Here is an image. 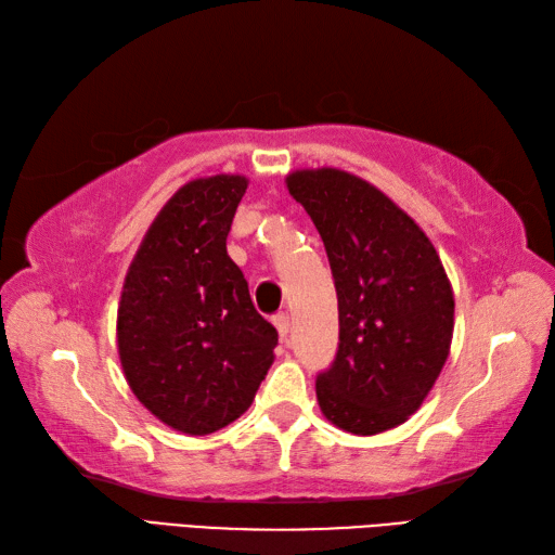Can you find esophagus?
<instances>
[{
	"mask_svg": "<svg viewBox=\"0 0 555 555\" xmlns=\"http://www.w3.org/2000/svg\"><path fill=\"white\" fill-rule=\"evenodd\" d=\"M273 324H275V330H278V334H280V339L285 341L287 336H289V330H292L289 315H287V313H278V315L273 318Z\"/></svg>",
	"mask_w": 555,
	"mask_h": 555,
	"instance_id": "1",
	"label": "esophagus"
}]
</instances>
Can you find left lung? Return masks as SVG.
Returning a JSON list of instances; mask_svg holds the SVG:
<instances>
[{
  "label": "left lung",
  "mask_w": 555,
  "mask_h": 555,
  "mask_svg": "<svg viewBox=\"0 0 555 555\" xmlns=\"http://www.w3.org/2000/svg\"><path fill=\"white\" fill-rule=\"evenodd\" d=\"M301 202L327 249L339 299V350L318 374L322 414L353 436L404 424L450 356L454 294L436 247L393 199L341 169H296Z\"/></svg>",
  "instance_id": "1"
}]
</instances>
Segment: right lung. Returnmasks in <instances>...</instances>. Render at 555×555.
Returning a JSON list of instances; mask_svg holds the SVG:
<instances>
[{
    "mask_svg": "<svg viewBox=\"0 0 555 555\" xmlns=\"http://www.w3.org/2000/svg\"><path fill=\"white\" fill-rule=\"evenodd\" d=\"M249 181H188L147 228L121 287L117 350L127 384L159 422L188 436L228 426L273 364L278 332L251 304L225 237Z\"/></svg>",
    "mask_w": 555,
    "mask_h": 555,
    "instance_id": "obj_1",
    "label": "right lung"
}]
</instances>
